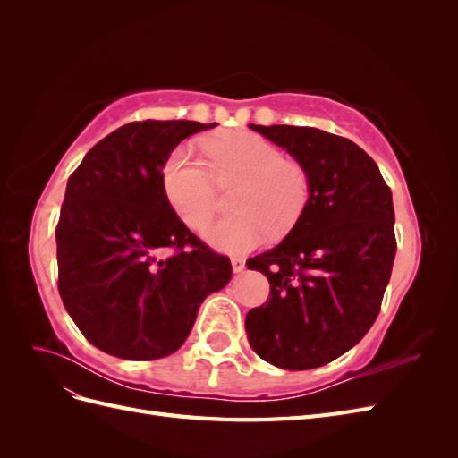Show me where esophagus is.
<instances>
[{"label":"esophagus","instance_id":"esophagus-1","mask_svg":"<svg viewBox=\"0 0 458 458\" xmlns=\"http://www.w3.org/2000/svg\"><path fill=\"white\" fill-rule=\"evenodd\" d=\"M231 266L234 273H242L246 269V259L244 258H231Z\"/></svg>","mask_w":458,"mask_h":458}]
</instances>
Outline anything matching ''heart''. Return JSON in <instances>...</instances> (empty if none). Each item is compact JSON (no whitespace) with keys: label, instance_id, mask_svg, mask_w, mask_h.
<instances>
[{"label":"heart","instance_id":"b5f03b06","mask_svg":"<svg viewBox=\"0 0 458 458\" xmlns=\"http://www.w3.org/2000/svg\"><path fill=\"white\" fill-rule=\"evenodd\" d=\"M210 165L189 145L177 147L164 164L162 185L174 212L200 231L214 216L216 182L239 179L231 192L234 214L216 221L204 239L216 250L244 254L273 234L293 229L311 199V182L300 164L252 131L216 135L206 143Z\"/></svg>","mask_w":458,"mask_h":458}]
</instances>
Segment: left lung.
Wrapping results in <instances>:
<instances>
[{
  "mask_svg": "<svg viewBox=\"0 0 458 458\" xmlns=\"http://www.w3.org/2000/svg\"><path fill=\"white\" fill-rule=\"evenodd\" d=\"M250 128L286 150L311 182L298 224L246 261L267 276L271 298L246 315L252 350L273 367H323L377 321L395 258L392 191L367 152L317 128Z\"/></svg>",
  "mask_w": 458,
  "mask_h": 458,
  "instance_id": "8db88e82",
  "label": "left lung"
}]
</instances>
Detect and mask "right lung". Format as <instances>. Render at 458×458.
Masks as SVG:
<instances>
[{
    "label": "right lung",
    "instance_id": "right-lung-1",
    "mask_svg": "<svg viewBox=\"0 0 458 458\" xmlns=\"http://www.w3.org/2000/svg\"><path fill=\"white\" fill-rule=\"evenodd\" d=\"M217 123L131 122L108 133L66 183L57 239L59 294L95 348L152 361L182 348L231 261L192 234L165 199L162 170L187 137ZM165 247L176 252L160 259Z\"/></svg>",
    "mask_w": 458,
    "mask_h": 458
}]
</instances>
